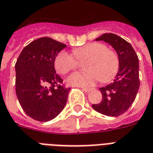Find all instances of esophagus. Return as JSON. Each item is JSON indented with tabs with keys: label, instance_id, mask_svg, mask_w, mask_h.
<instances>
[{
	"label": "esophagus",
	"instance_id": "1",
	"mask_svg": "<svg viewBox=\"0 0 153 153\" xmlns=\"http://www.w3.org/2000/svg\"><path fill=\"white\" fill-rule=\"evenodd\" d=\"M82 90L83 91H85V92H87V93H88V92H91V91H93L94 89L93 88H82Z\"/></svg>",
	"mask_w": 153,
	"mask_h": 153
}]
</instances>
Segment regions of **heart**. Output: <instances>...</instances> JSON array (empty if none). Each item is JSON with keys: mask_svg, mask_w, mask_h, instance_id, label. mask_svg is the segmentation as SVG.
<instances>
[{"mask_svg": "<svg viewBox=\"0 0 153 153\" xmlns=\"http://www.w3.org/2000/svg\"><path fill=\"white\" fill-rule=\"evenodd\" d=\"M73 55L65 51H60L55 58L54 66L60 74H66L74 71L78 61H85V71L76 72L67 79L70 85L82 87L94 86L101 82L109 81L118 71L119 59L115 51L107 49L105 44L94 42L75 48Z\"/></svg>", "mask_w": 153, "mask_h": 153, "instance_id": "heart-1", "label": "heart"}]
</instances>
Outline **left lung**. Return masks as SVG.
<instances>
[{"label": "left lung", "mask_w": 153, "mask_h": 153, "mask_svg": "<svg viewBox=\"0 0 153 153\" xmlns=\"http://www.w3.org/2000/svg\"><path fill=\"white\" fill-rule=\"evenodd\" d=\"M111 45L119 59V70L112 83L99 88L102 99L92 105L94 109L109 117L120 116L132 105L140 87L139 60L128 42L113 33H105L96 39Z\"/></svg>", "instance_id": "obj_1"}]
</instances>
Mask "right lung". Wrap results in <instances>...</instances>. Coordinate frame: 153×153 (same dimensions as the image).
<instances>
[{
	"mask_svg": "<svg viewBox=\"0 0 153 153\" xmlns=\"http://www.w3.org/2000/svg\"><path fill=\"white\" fill-rule=\"evenodd\" d=\"M66 47L42 37L25 47L16 60V93L25 114L34 120H52L67 103L71 88L62 86L54 66L55 56Z\"/></svg>",
	"mask_w": 153,
	"mask_h": 153,
	"instance_id": "1",
	"label": "right lung"
}]
</instances>
